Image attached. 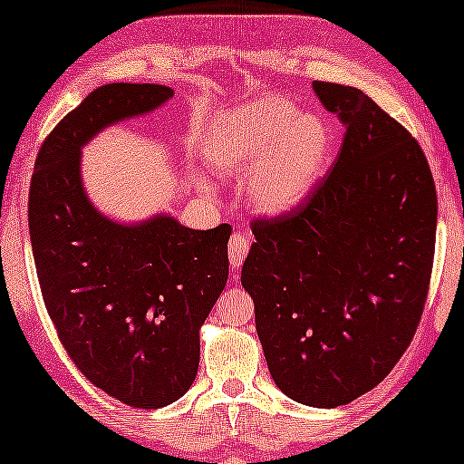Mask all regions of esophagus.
<instances>
[{
  "instance_id": "1",
  "label": "esophagus",
  "mask_w": 464,
  "mask_h": 464,
  "mask_svg": "<svg viewBox=\"0 0 464 464\" xmlns=\"http://www.w3.org/2000/svg\"><path fill=\"white\" fill-rule=\"evenodd\" d=\"M247 250H250V241L246 239V235L233 233L229 239V263L231 266H239L247 256Z\"/></svg>"
}]
</instances>
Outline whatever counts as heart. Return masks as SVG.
Listing matches in <instances>:
<instances>
[{
  "instance_id": "heart-1",
  "label": "heart",
  "mask_w": 464,
  "mask_h": 464,
  "mask_svg": "<svg viewBox=\"0 0 464 464\" xmlns=\"http://www.w3.org/2000/svg\"><path fill=\"white\" fill-rule=\"evenodd\" d=\"M330 147L328 123L277 94L227 111L204 139L210 169L227 179L250 176L252 206L269 214L292 210L313 191Z\"/></svg>"
}]
</instances>
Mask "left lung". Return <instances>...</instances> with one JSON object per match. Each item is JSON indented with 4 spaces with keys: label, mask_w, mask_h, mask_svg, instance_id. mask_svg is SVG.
<instances>
[{
    "label": "left lung",
    "mask_w": 464,
    "mask_h": 464,
    "mask_svg": "<svg viewBox=\"0 0 464 464\" xmlns=\"http://www.w3.org/2000/svg\"><path fill=\"white\" fill-rule=\"evenodd\" d=\"M344 126L330 172L290 212L252 220L241 284L273 381L304 406L374 389L419 328L437 193L412 134L362 90L313 82Z\"/></svg>",
    "instance_id": "8db88e82"
}]
</instances>
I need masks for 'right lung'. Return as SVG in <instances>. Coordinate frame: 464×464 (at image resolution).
Masks as SVG:
<instances>
[{
    "mask_svg": "<svg viewBox=\"0 0 464 464\" xmlns=\"http://www.w3.org/2000/svg\"><path fill=\"white\" fill-rule=\"evenodd\" d=\"M172 96L160 83L96 88L44 140L29 191L39 288L64 351L104 393L145 410L195 381L199 328L229 277L231 225L195 231L166 214L115 223L86 198L80 153L102 128Z\"/></svg>",
    "mask_w": 464,
    "mask_h": 464,
    "instance_id": "obj_1",
    "label": "right lung"
}]
</instances>
